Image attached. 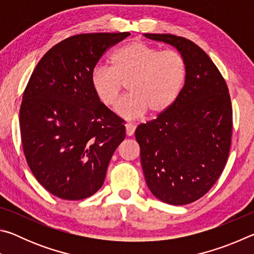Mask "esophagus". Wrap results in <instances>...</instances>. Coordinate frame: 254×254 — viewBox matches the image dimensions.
I'll return each mask as SVG.
<instances>
[{
    "label": "esophagus",
    "instance_id": "obj_1",
    "mask_svg": "<svg viewBox=\"0 0 254 254\" xmlns=\"http://www.w3.org/2000/svg\"><path fill=\"white\" fill-rule=\"evenodd\" d=\"M126 131H127V135L131 136L134 134V131H135V126H133L132 123H127L126 124Z\"/></svg>",
    "mask_w": 254,
    "mask_h": 254
}]
</instances>
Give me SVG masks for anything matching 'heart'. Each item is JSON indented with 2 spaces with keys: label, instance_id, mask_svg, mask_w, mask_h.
<instances>
[{
  "label": "heart",
  "instance_id": "heart-1",
  "mask_svg": "<svg viewBox=\"0 0 254 254\" xmlns=\"http://www.w3.org/2000/svg\"><path fill=\"white\" fill-rule=\"evenodd\" d=\"M111 67L98 65L91 84L103 104L114 106L127 85L130 94L119 102L117 112L126 119L149 113L160 115L177 100L187 78V63L176 50L134 40L120 47L110 58Z\"/></svg>",
  "mask_w": 254,
  "mask_h": 254
}]
</instances>
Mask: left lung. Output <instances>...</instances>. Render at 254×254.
Here are the masks:
<instances>
[{
	"instance_id": "left-lung-1",
	"label": "left lung",
	"mask_w": 254,
	"mask_h": 254,
	"mask_svg": "<svg viewBox=\"0 0 254 254\" xmlns=\"http://www.w3.org/2000/svg\"><path fill=\"white\" fill-rule=\"evenodd\" d=\"M144 36L174 46L187 63L177 100L135 130L144 178L163 203L190 204L213 187L229 158L233 128L229 88L212 59L192 41L168 33Z\"/></svg>"
}]
</instances>
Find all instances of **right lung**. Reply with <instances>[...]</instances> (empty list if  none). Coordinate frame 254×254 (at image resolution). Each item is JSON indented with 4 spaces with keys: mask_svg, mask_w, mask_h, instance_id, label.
<instances>
[{
    "mask_svg": "<svg viewBox=\"0 0 254 254\" xmlns=\"http://www.w3.org/2000/svg\"><path fill=\"white\" fill-rule=\"evenodd\" d=\"M128 32L76 34L40 59L20 107L23 152L36 179L67 200L92 196L126 137L123 120L98 100L91 74Z\"/></svg>",
    "mask_w": 254,
    "mask_h": 254,
    "instance_id": "right-lung-1",
    "label": "right lung"
}]
</instances>
